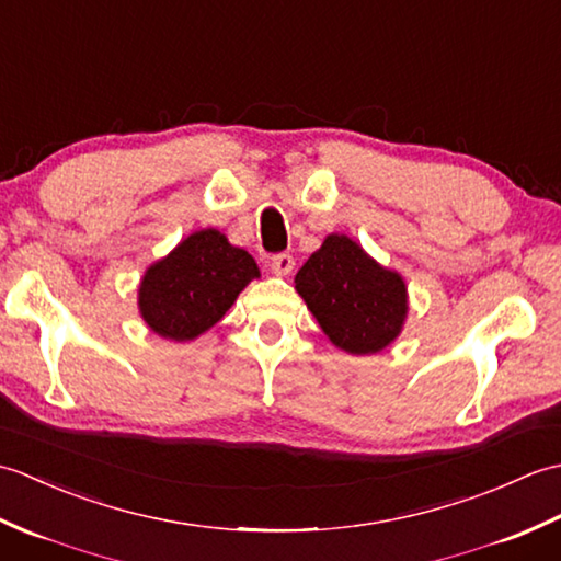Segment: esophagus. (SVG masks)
<instances>
[{
    "label": "esophagus",
    "instance_id": "obj_1",
    "mask_svg": "<svg viewBox=\"0 0 561 561\" xmlns=\"http://www.w3.org/2000/svg\"><path fill=\"white\" fill-rule=\"evenodd\" d=\"M270 267H272L274 274H279V277H287V274H291V270H294V257L289 253L274 255L272 262H270Z\"/></svg>",
    "mask_w": 561,
    "mask_h": 561
}]
</instances>
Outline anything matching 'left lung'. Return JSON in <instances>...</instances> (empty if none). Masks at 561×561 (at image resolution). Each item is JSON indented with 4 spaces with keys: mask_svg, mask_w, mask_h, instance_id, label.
Instances as JSON below:
<instances>
[{
    "mask_svg": "<svg viewBox=\"0 0 561 561\" xmlns=\"http://www.w3.org/2000/svg\"><path fill=\"white\" fill-rule=\"evenodd\" d=\"M294 282L330 342L356 356L386 350L408 318L400 274L380 267L347 236L330 233Z\"/></svg>",
    "mask_w": 561,
    "mask_h": 561,
    "instance_id": "8db88e82",
    "label": "left lung"
}]
</instances>
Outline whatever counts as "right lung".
Here are the masks:
<instances>
[{
    "mask_svg": "<svg viewBox=\"0 0 561 561\" xmlns=\"http://www.w3.org/2000/svg\"><path fill=\"white\" fill-rule=\"evenodd\" d=\"M255 277L260 270L248 250L231 245L217 229H202L145 272L139 313L165 340H195L219 323Z\"/></svg>",
    "mask_w": 561,
    "mask_h": 561,
    "instance_id": "obj_1",
    "label": "right lung"
}]
</instances>
